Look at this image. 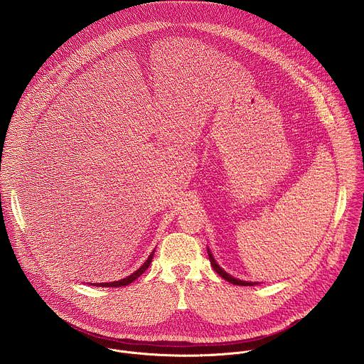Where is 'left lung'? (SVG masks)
<instances>
[{
  "label": "left lung",
  "mask_w": 364,
  "mask_h": 364,
  "mask_svg": "<svg viewBox=\"0 0 364 364\" xmlns=\"http://www.w3.org/2000/svg\"><path fill=\"white\" fill-rule=\"evenodd\" d=\"M207 252H208V259H210V263H211L213 269L217 272V274H220V276H221L224 280H227L228 283H232V284H235V286H256V284H257V283H252V282H241V280H238V279L230 276L228 273H225V272L217 264V262L214 260L211 252H210V250H207Z\"/></svg>",
  "instance_id": "obj_1"
}]
</instances>
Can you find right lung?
Instances as JSON below:
<instances>
[{
  "instance_id": "1",
  "label": "right lung",
  "mask_w": 364,
  "mask_h": 364,
  "mask_svg": "<svg viewBox=\"0 0 364 364\" xmlns=\"http://www.w3.org/2000/svg\"><path fill=\"white\" fill-rule=\"evenodd\" d=\"M153 256H154V252L150 255V257L147 259V262H146L137 272H134L132 276H129V277H126V279H121V280H118V282H111V283H92L91 286H97V287H123V286H127V284L133 283L136 279H139V277L149 269V266L151 264Z\"/></svg>"
}]
</instances>
